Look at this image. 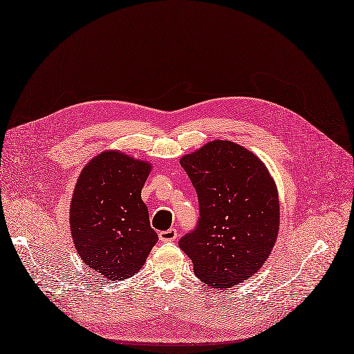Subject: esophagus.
Returning <instances> with one entry per match:
<instances>
[{
	"instance_id": "34e87169",
	"label": "esophagus",
	"mask_w": 354,
	"mask_h": 354,
	"mask_svg": "<svg viewBox=\"0 0 354 354\" xmlns=\"http://www.w3.org/2000/svg\"><path fill=\"white\" fill-rule=\"evenodd\" d=\"M176 237H178L176 228H169V230H165V232L159 233V239L162 241H175Z\"/></svg>"
}]
</instances>
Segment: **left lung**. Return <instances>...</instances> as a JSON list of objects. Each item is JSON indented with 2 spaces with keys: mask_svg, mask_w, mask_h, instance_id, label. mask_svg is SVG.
Returning a JSON list of instances; mask_svg holds the SVG:
<instances>
[{
  "mask_svg": "<svg viewBox=\"0 0 354 354\" xmlns=\"http://www.w3.org/2000/svg\"><path fill=\"white\" fill-rule=\"evenodd\" d=\"M198 195L195 228L179 240L204 283L227 289L254 274L279 230V199L266 166L252 151L214 140L180 159Z\"/></svg>",
  "mask_w": 354,
  "mask_h": 354,
  "instance_id": "1",
  "label": "left lung"
}]
</instances>
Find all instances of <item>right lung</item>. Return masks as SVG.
Instances as JSON below:
<instances>
[{"instance_id":"add662e5","label":"right lung","mask_w":354,"mask_h":354,"mask_svg":"<svg viewBox=\"0 0 354 354\" xmlns=\"http://www.w3.org/2000/svg\"><path fill=\"white\" fill-rule=\"evenodd\" d=\"M150 169L120 151H104L76 182L71 204L73 244L84 263L109 281L139 272L159 240L142 201Z\"/></svg>"}]
</instances>
